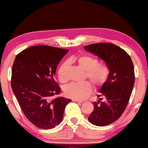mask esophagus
I'll list each match as a JSON object with an SVG mask.
<instances>
[{
  "label": "esophagus",
  "instance_id": "34e87169",
  "mask_svg": "<svg viewBox=\"0 0 148 148\" xmlns=\"http://www.w3.org/2000/svg\"><path fill=\"white\" fill-rule=\"evenodd\" d=\"M72 101H73V102H77V103H82L83 101H79V100H77V99H72Z\"/></svg>",
  "mask_w": 148,
  "mask_h": 148
}]
</instances>
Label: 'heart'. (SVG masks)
Returning <instances> with one entry per match:
<instances>
[{"instance_id": "b5f03b06", "label": "heart", "mask_w": 148, "mask_h": 148, "mask_svg": "<svg viewBox=\"0 0 148 148\" xmlns=\"http://www.w3.org/2000/svg\"><path fill=\"white\" fill-rule=\"evenodd\" d=\"M75 62L80 68L86 71V78H88L96 88H101L106 83L110 74V69L105 63H99L97 58L89 55H82L73 58L70 60ZM67 62H63L58 69V77L61 83H66L68 80L66 75ZM92 86L86 81L82 83H71L64 88L66 97L77 100H83L90 95Z\"/></svg>"}]
</instances>
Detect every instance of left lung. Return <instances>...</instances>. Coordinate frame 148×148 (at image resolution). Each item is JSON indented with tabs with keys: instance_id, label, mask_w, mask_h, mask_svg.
<instances>
[{
	"instance_id": "left-lung-1",
	"label": "left lung",
	"mask_w": 148,
	"mask_h": 148,
	"mask_svg": "<svg viewBox=\"0 0 148 148\" xmlns=\"http://www.w3.org/2000/svg\"><path fill=\"white\" fill-rule=\"evenodd\" d=\"M84 49L97 55L110 69L109 78L101 88L97 102L88 120L94 125L104 126L116 121L127 107L135 84L133 63L130 56L119 46L110 43H93Z\"/></svg>"
}]
</instances>
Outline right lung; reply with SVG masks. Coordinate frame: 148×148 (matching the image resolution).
Returning a JSON list of instances; mask_svg holds the SVG:
<instances>
[{"instance_id":"1","label":"right lung","mask_w":148,"mask_h":148,"mask_svg":"<svg viewBox=\"0 0 148 148\" xmlns=\"http://www.w3.org/2000/svg\"><path fill=\"white\" fill-rule=\"evenodd\" d=\"M68 49L49 45L25 49L15 57L11 85L26 118L36 127L51 129L62 122L70 99L53 98L61 88L54 79L58 64Z\"/></svg>"}]
</instances>
